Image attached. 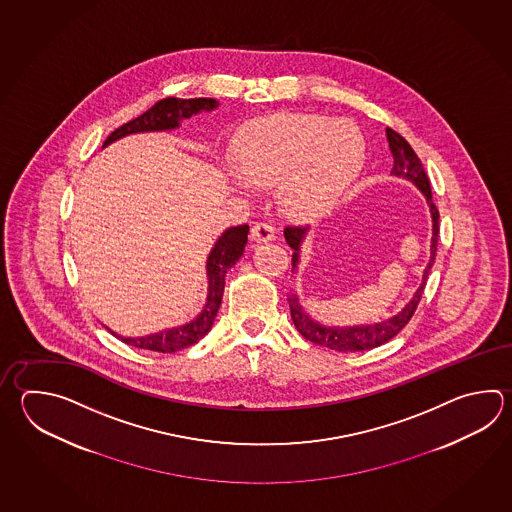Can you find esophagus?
I'll return each instance as SVG.
<instances>
[{"instance_id":"34e87169","label":"esophagus","mask_w":512,"mask_h":512,"mask_svg":"<svg viewBox=\"0 0 512 512\" xmlns=\"http://www.w3.org/2000/svg\"><path fill=\"white\" fill-rule=\"evenodd\" d=\"M275 237V230L266 222H257L251 228L250 239L253 242H270Z\"/></svg>"}]
</instances>
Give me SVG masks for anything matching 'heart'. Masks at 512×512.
Here are the masks:
<instances>
[{"label": "heart", "instance_id": "heart-1", "mask_svg": "<svg viewBox=\"0 0 512 512\" xmlns=\"http://www.w3.org/2000/svg\"><path fill=\"white\" fill-rule=\"evenodd\" d=\"M240 175L253 184H277L282 211L317 219L354 186L366 162L361 129L348 120L308 113L268 116L235 142Z\"/></svg>", "mask_w": 512, "mask_h": 512}]
</instances>
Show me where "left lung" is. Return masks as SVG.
I'll list each match as a JSON object with an SVG mask.
<instances>
[{"mask_svg": "<svg viewBox=\"0 0 512 512\" xmlns=\"http://www.w3.org/2000/svg\"><path fill=\"white\" fill-rule=\"evenodd\" d=\"M386 140L394 157V167H392V175L394 177L407 178L416 188L425 195L430 208V217H432V240H430V259H428L427 268L423 272V279L419 284L418 290L414 293V297L410 299V303L405 304V308L396 315L388 317L381 323L374 324H355V326H324L323 323L315 321L310 317V313L304 312L303 304L299 301L297 293H290L288 304H290V312H292L293 324L297 328V332L303 335L304 339L312 341L315 345L326 346L330 350L337 352H363L370 350L376 346L385 345L386 341H390L392 337H396L408 321L412 319V315L418 308L421 295L427 284L428 273L432 264L436 261V250H438L439 237V211L436 204L432 202V191H430V182H428L427 173L423 169V164L419 160L418 155L414 153V149L410 147L407 140L403 136L396 133L394 129L386 127ZM308 233V228H299V226H288L284 230V239L290 244L293 250L292 270L299 268L301 261V246H303L304 237Z\"/></svg>", "mask_w": 512, "mask_h": 512, "instance_id": "8db88e82", "label": "left lung"}]
</instances>
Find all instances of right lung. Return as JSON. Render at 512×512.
Masks as SVG:
<instances>
[{"mask_svg": "<svg viewBox=\"0 0 512 512\" xmlns=\"http://www.w3.org/2000/svg\"><path fill=\"white\" fill-rule=\"evenodd\" d=\"M217 107H219V102L213 98H189V100L164 98L153 105L151 109H147L144 115L138 116L135 120H131L113 131L111 135L107 136L104 147L109 146L118 138L135 135V133L177 129L180 126V120L197 115L200 111H213ZM248 231H250L248 224L228 228L209 251L208 262H206L208 297H206V304H204L202 312L193 321L177 326V328H167L157 334L144 335V337H124V335L111 332L109 328L107 330L116 335L120 341H124L126 345L153 350L160 354H173L182 348L199 343L200 339L211 330L213 321L217 317L220 303H222V293H224V277L242 257L244 246L248 242Z\"/></svg>", "mask_w": 512, "mask_h": 512, "instance_id": "add662e5", "label": "right lung"}]
</instances>
